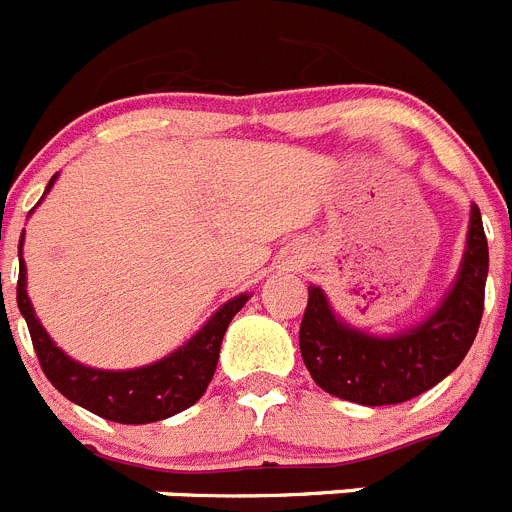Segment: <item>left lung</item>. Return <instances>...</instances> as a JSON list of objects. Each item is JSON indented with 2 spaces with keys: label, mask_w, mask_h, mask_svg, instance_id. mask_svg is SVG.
Segmentation results:
<instances>
[{
  "label": "left lung",
  "mask_w": 512,
  "mask_h": 512,
  "mask_svg": "<svg viewBox=\"0 0 512 512\" xmlns=\"http://www.w3.org/2000/svg\"><path fill=\"white\" fill-rule=\"evenodd\" d=\"M490 253L479 207H472L467 253L451 295L418 328L395 338H374L333 315L318 287L307 289L300 351L320 390L359 405H397L449 377L479 330L485 310Z\"/></svg>",
  "instance_id": "1"
}]
</instances>
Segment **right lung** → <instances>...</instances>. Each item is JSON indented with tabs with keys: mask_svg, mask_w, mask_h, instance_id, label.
Returning <instances> with one entry per match:
<instances>
[{
	"mask_svg": "<svg viewBox=\"0 0 512 512\" xmlns=\"http://www.w3.org/2000/svg\"><path fill=\"white\" fill-rule=\"evenodd\" d=\"M53 182H56V176L51 179L48 189L53 187ZM246 302L248 295L233 297L228 305H223L212 315L210 323L187 346L174 351L166 359L156 361V364L130 369V372H99V369H89V366H81L74 359H69L38 323L25 292V264H22L20 243L17 307L25 315L40 369L63 397H69L71 402L87 408L89 413L115 420V423H156V420L182 413L200 400L212 374H215L225 330H228L235 312L241 310Z\"/></svg>",
	"mask_w": 512,
	"mask_h": 512,
	"instance_id": "1",
	"label": "right lung"
}]
</instances>
